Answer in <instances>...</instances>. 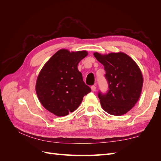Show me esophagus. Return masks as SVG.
<instances>
[{
  "mask_svg": "<svg viewBox=\"0 0 161 161\" xmlns=\"http://www.w3.org/2000/svg\"><path fill=\"white\" fill-rule=\"evenodd\" d=\"M91 88L92 91H96V86H95V85L91 86Z\"/></svg>",
  "mask_w": 161,
  "mask_h": 161,
  "instance_id": "34e87169",
  "label": "esophagus"
}]
</instances>
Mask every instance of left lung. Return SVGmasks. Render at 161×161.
<instances>
[{
    "instance_id": "1",
    "label": "left lung",
    "mask_w": 161,
    "mask_h": 161,
    "mask_svg": "<svg viewBox=\"0 0 161 161\" xmlns=\"http://www.w3.org/2000/svg\"><path fill=\"white\" fill-rule=\"evenodd\" d=\"M104 66L109 90L99 92L101 105L107 113L121 115L128 112L138 101L142 89L143 77L137 64L123 52L102 55L93 53Z\"/></svg>"
}]
</instances>
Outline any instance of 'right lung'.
<instances>
[{"mask_svg":"<svg viewBox=\"0 0 161 161\" xmlns=\"http://www.w3.org/2000/svg\"><path fill=\"white\" fill-rule=\"evenodd\" d=\"M88 53L70 52L62 49L54 53L43 66L36 85V93L42 105L58 117L76 110L91 88L82 79L78 64Z\"/></svg>","mask_w":161,"mask_h":161,"instance_id":"right-lung-1","label":"right lung"}]
</instances>
